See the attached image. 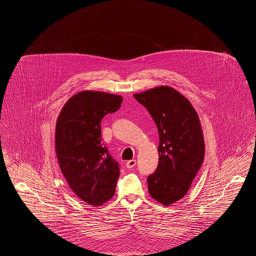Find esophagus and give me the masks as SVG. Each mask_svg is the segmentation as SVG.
<instances>
[{
  "label": "esophagus",
  "mask_w": 256,
  "mask_h": 256,
  "mask_svg": "<svg viewBox=\"0 0 256 256\" xmlns=\"http://www.w3.org/2000/svg\"><path fill=\"white\" fill-rule=\"evenodd\" d=\"M135 165H136V160H134V159L128 160V161L126 162V168H128V169H132V168H134Z\"/></svg>",
  "instance_id": "1"
}]
</instances>
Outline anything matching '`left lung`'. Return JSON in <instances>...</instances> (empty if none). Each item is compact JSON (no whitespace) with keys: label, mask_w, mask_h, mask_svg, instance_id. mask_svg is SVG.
I'll return each instance as SVG.
<instances>
[{"label":"left lung","mask_w":256,"mask_h":256,"mask_svg":"<svg viewBox=\"0 0 256 256\" xmlns=\"http://www.w3.org/2000/svg\"><path fill=\"white\" fill-rule=\"evenodd\" d=\"M156 124L158 166L148 178L152 198L169 206L188 192L204 158L198 116L191 102L170 86L134 94Z\"/></svg>","instance_id":"1"}]
</instances>
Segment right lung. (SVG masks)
<instances>
[{
    "label": "right lung",
    "mask_w": 256,
    "mask_h": 256,
    "mask_svg": "<svg viewBox=\"0 0 256 256\" xmlns=\"http://www.w3.org/2000/svg\"><path fill=\"white\" fill-rule=\"evenodd\" d=\"M122 98L82 91L62 108L56 126V152L61 172L74 193L98 206L114 196L120 176L118 162L102 142L100 122L120 108Z\"/></svg>",
    "instance_id": "add662e5"
}]
</instances>
